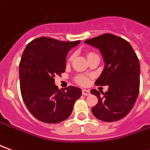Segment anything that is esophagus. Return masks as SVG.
Returning <instances> with one entry per match:
<instances>
[{
	"label": "esophagus",
	"instance_id": "obj_1",
	"mask_svg": "<svg viewBox=\"0 0 150 150\" xmlns=\"http://www.w3.org/2000/svg\"><path fill=\"white\" fill-rule=\"evenodd\" d=\"M82 93H83V95H84V96H88V95H90V91L83 89V90H82Z\"/></svg>",
	"mask_w": 150,
	"mask_h": 150
}]
</instances>
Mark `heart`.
Returning a JSON list of instances; mask_svg holds the SVG:
<instances>
[{"instance_id":"b5f03b06","label":"heart","mask_w":150,"mask_h":150,"mask_svg":"<svg viewBox=\"0 0 150 150\" xmlns=\"http://www.w3.org/2000/svg\"><path fill=\"white\" fill-rule=\"evenodd\" d=\"M94 57H98V55L95 52H92V51H88L87 52V58L88 59H90L91 58H94ZM72 59V56H70L68 59H67V62H70ZM76 83L79 85H82V86H85V85L88 84V77H86L84 75H78L76 78Z\"/></svg>"}]
</instances>
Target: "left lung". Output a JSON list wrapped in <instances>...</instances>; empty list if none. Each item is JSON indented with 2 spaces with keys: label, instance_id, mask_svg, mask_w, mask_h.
<instances>
[{
  "label": "left lung",
  "instance_id": "left-lung-1",
  "mask_svg": "<svg viewBox=\"0 0 150 150\" xmlns=\"http://www.w3.org/2000/svg\"><path fill=\"white\" fill-rule=\"evenodd\" d=\"M84 42L100 50L105 62L95 84L108 86L104 93L96 89L91 91L98 98L97 104L91 108L92 114L106 122L122 119L131 111L138 96V58L129 42L114 34H101Z\"/></svg>",
  "mask_w": 150,
  "mask_h": 150
}]
</instances>
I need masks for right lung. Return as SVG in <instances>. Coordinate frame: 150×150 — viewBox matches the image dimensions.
Instances as JSON below:
<instances>
[{"mask_svg": "<svg viewBox=\"0 0 150 150\" xmlns=\"http://www.w3.org/2000/svg\"><path fill=\"white\" fill-rule=\"evenodd\" d=\"M79 43L41 37L28 43L22 54L19 63L21 96L40 121L56 124L67 120L81 96L80 88L69 86L59 90L54 84L56 76L65 72L67 53Z\"/></svg>", "mask_w": 150, "mask_h": 150, "instance_id": "add662e5", "label": "right lung"}]
</instances>
